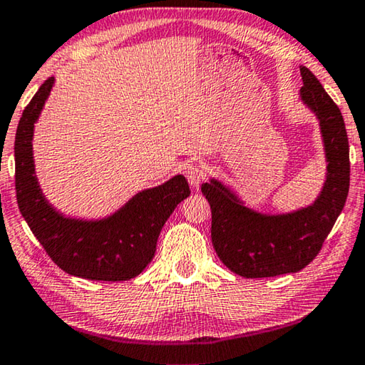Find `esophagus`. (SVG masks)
<instances>
[{
    "instance_id": "1",
    "label": "esophagus",
    "mask_w": 365,
    "mask_h": 365,
    "mask_svg": "<svg viewBox=\"0 0 365 365\" xmlns=\"http://www.w3.org/2000/svg\"><path fill=\"white\" fill-rule=\"evenodd\" d=\"M185 177H187L188 183L193 188H198L201 180L206 177V167L203 164H198V162H193V164L185 167Z\"/></svg>"
}]
</instances>
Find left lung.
Listing matches in <instances>:
<instances>
[{
	"label": "left lung",
	"mask_w": 365,
	"mask_h": 365,
	"mask_svg": "<svg viewBox=\"0 0 365 365\" xmlns=\"http://www.w3.org/2000/svg\"><path fill=\"white\" fill-rule=\"evenodd\" d=\"M300 99L320 121L328 164L314 205L287 214H262L216 178L201 185L211 206L214 250L239 276L269 277L305 268L322 250L348 198L349 143L343 115L309 68L300 66Z\"/></svg>",
	"instance_id": "8db88e82"
}]
</instances>
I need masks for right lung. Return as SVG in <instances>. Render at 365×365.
Listing matches in <instances>:
<instances>
[{
    "label": "right lung",
    "mask_w": 365,
    "mask_h": 365,
    "mask_svg": "<svg viewBox=\"0 0 365 365\" xmlns=\"http://www.w3.org/2000/svg\"><path fill=\"white\" fill-rule=\"evenodd\" d=\"M55 79L48 78L22 112L16 131V196L22 217L48 257L65 273L92 281H128L151 263L162 227L190 195L187 178L175 175L143 190L112 216L84 221L66 217L40 190L32 155L34 125Z\"/></svg>",
    "instance_id": "1"
}]
</instances>
